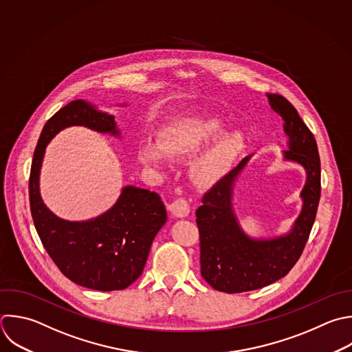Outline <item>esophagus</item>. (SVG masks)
Returning a JSON list of instances; mask_svg holds the SVG:
<instances>
[{
    "mask_svg": "<svg viewBox=\"0 0 352 352\" xmlns=\"http://www.w3.org/2000/svg\"><path fill=\"white\" fill-rule=\"evenodd\" d=\"M169 210L176 217H186L190 213V205L184 198H177L169 205Z\"/></svg>",
    "mask_w": 352,
    "mask_h": 352,
    "instance_id": "obj_1",
    "label": "esophagus"
}]
</instances>
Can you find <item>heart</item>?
Returning <instances> with one entry per match:
<instances>
[{
  "label": "heart",
  "mask_w": 352,
  "mask_h": 352,
  "mask_svg": "<svg viewBox=\"0 0 352 352\" xmlns=\"http://www.w3.org/2000/svg\"><path fill=\"white\" fill-rule=\"evenodd\" d=\"M223 125L217 117L183 118L161 131L157 147L151 143H143L139 147V161L146 166H162V156L180 157L191 153L204 142L212 138ZM242 144V132L230 129L219 135L214 142L195 158L190 166V176L194 183L205 186L216 180L232 161Z\"/></svg>",
  "instance_id": "1"
}]
</instances>
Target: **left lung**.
<instances>
[{"mask_svg":"<svg viewBox=\"0 0 352 352\" xmlns=\"http://www.w3.org/2000/svg\"><path fill=\"white\" fill-rule=\"evenodd\" d=\"M271 109L283 120L289 138L287 161L300 164L307 173L300 194L302 208L292 230L270 239L250 238L241 228L232 209V188L252 155L221 177L197 209L201 243V275L216 290L242 293L264 287L283 278L300 258L315 221L320 198V160L314 135L297 110L280 95L267 94Z\"/></svg>","mask_w":352,"mask_h":352,"instance_id":"1","label":"left lung"}]
</instances>
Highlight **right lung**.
<instances>
[{
  "instance_id": "obj_1",
  "label": "right lung",
  "mask_w": 352,
  "mask_h": 352,
  "mask_svg": "<svg viewBox=\"0 0 352 352\" xmlns=\"http://www.w3.org/2000/svg\"><path fill=\"white\" fill-rule=\"evenodd\" d=\"M87 126L120 136L114 116L85 100H74L45 124L30 170V209L40 239L65 276L94 290H122L143 272L153 239L166 221L165 205L157 192L126 186L116 205L85 221L59 219L40 194V172L48 143L62 129Z\"/></svg>"
}]
</instances>
